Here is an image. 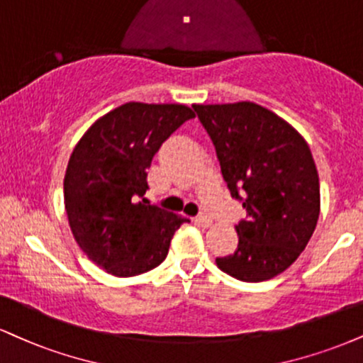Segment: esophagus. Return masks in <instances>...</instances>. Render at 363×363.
Instances as JSON below:
<instances>
[{"label":"esophagus","instance_id":"esophagus-1","mask_svg":"<svg viewBox=\"0 0 363 363\" xmlns=\"http://www.w3.org/2000/svg\"><path fill=\"white\" fill-rule=\"evenodd\" d=\"M196 221H198L201 226H209L213 223V220L208 215H199L198 218H196Z\"/></svg>","mask_w":363,"mask_h":363}]
</instances>
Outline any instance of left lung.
Returning a JSON list of instances; mask_svg holds the SVG:
<instances>
[{
  "mask_svg": "<svg viewBox=\"0 0 363 363\" xmlns=\"http://www.w3.org/2000/svg\"><path fill=\"white\" fill-rule=\"evenodd\" d=\"M213 143L225 182L247 220L238 247L216 259L228 276L262 282L279 276L308 245L320 216V177L306 140L250 101L193 104Z\"/></svg>",
  "mask_w": 363,
  "mask_h": 363,
  "instance_id": "obj_1",
  "label": "left lung"
}]
</instances>
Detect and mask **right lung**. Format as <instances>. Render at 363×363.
<instances>
[{"label":"right lung","instance_id":"obj_1","mask_svg":"<svg viewBox=\"0 0 363 363\" xmlns=\"http://www.w3.org/2000/svg\"><path fill=\"white\" fill-rule=\"evenodd\" d=\"M191 118L186 104L130 101L98 118L74 147L64 177L69 226L81 250L111 276L155 269L189 221L150 206L143 194L157 150Z\"/></svg>","mask_w":363,"mask_h":363}]
</instances>
